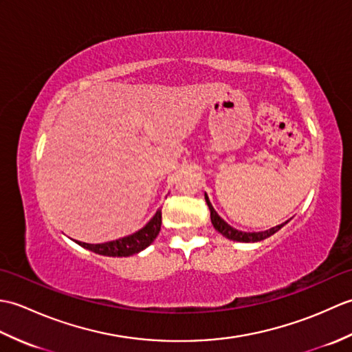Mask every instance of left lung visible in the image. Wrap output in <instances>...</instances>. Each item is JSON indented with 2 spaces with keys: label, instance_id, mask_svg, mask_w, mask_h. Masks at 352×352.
Returning <instances> with one entry per match:
<instances>
[{
  "label": "left lung",
  "instance_id": "obj_1",
  "mask_svg": "<svg viewBox=\"0 0 352 352\" xmlns=\"http://www.w3.org/2000/svg\"><path fill=\"white\" fill-rule=\"evenodd\" d=\"M204 198H206V203H207L208 208H210V219H212V223H213L214 230L219 231V233H221L223 237H227V239H230V241H234V242L250 243V242L265 241V239L271 237L274 233H276V231H278L280 228H283V227L286 226V223L290 221V219H289V221H286V222L280 223V226L272 227V228H269V230H266V231H257V233H256V231H254V233H246V231L236 230V228H233L231 226H228V223H227L226 221H223L218 213H216V210H214L212 203H210V199H208V197H207V193H204Z\"/></svg>",
  "mask_w": 352,
  "mask_h": 352
}]
</instances>
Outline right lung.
Returning <instances> with one entry per match:
<instances>
[{
  "instance_id": "obj_1",
  "label": "right lung",
  "mask_w": 352,
  "mask_h": 352,
  "mask_svg": "<svg viewBox=\"0 0 352 352\" xmlns=\"http://www.w3.org/2000/svg\"><path fill=\"white\" fill-rule=\"evenodd\" d=\"M160 227H162V210L159 208L153 218L148 221L146 226L138 230L136 233L116 239V241L106 242V243H85L78 241L76 242L89 251L100 254V256L129 257V256H133V254L144 251L146 246L151 245L154 242V239L157 237V234H159Z\"/></svg>"
}]
</instances>
